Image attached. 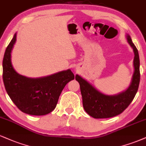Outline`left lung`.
<instances>
[{"label":"left lung","mask_w":146,"mask_h":146,"mask_svg":"<svg viewBox=\"0 0 146 146\" xmlns=\"http://www.w3.org/2000/svg\"><path fill=\"white\" fill-rule=\"evenodd\" d=\"M126 39L134 52V72L131 84L127 90L116 95H106L76 74V80L79 83L85 111L94 118H109L121 113L128 107L137 92L140 81L139 56L136 46L132 42L131 36L126 34Z\"/></svg>","instance_id":"left-lung-1"}]
</instances>
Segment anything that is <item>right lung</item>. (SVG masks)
Instances as JSON below:
<instances>
[{
	"label": "right lung",
	"mask_w": 146,
	"mask_h": 146,
	"mask_svg": "<svg viewBox=\"0 0 146 146\" xmlns=\"http://www.w3.org/2000/svg\"><path fill=\"white\" fill-rule=\"evenodd\" d=\"M16 33L10 42L3 61V78L5 90L16 107L32 115H44L55 109L60 94L66 84L74 79L68 69L39 78H29L19 74L11 63V50Z\"/></svg>",
	"instance_id": "right-lung-1"
}]
</instances>
